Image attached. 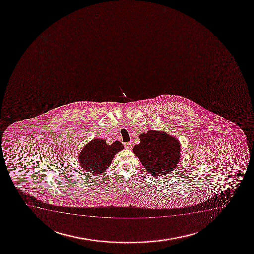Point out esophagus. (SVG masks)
<instances>
[{
  "mask_svg": "<svg viewBox=\"0 0 254 254\" xmlns=\"http://www.w3.org/2000/svg\"><path fill=\"white\" fill-rule=\"evenodd\" d=\"M124 146H125L126 149H131L132 148V143H130V142H127V143H124Z\"/></svg>",
  "mask_w": 254,
  "mask_h": 254,
  "instance_id": "obj_1",
  "label": "esophagus"
}]
</instances>
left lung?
Returning a JSON list of instances; mask_svg holds the SVG:
<instances>
[{"label": "left lung", "mask_w": 254, "mask_h": 254, "mask_svg": "<svg viewBox=\"0 0 254 254\" xmlns=\"http://www.w3.org/2000/svg\"><path fill=\"white\" fill-rule=\"evenodd\" d=\"M140 143L133 147V152L151 176L172 173L180 158V144L175 137L164 131L149 130L139 135Z\"/></svg>", "instance_id": "obj_1"}]
</instances>
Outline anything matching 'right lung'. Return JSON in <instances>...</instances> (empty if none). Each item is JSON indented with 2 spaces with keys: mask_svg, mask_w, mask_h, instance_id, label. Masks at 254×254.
<instances>
[{
  "mask_svg": "<svg viewBox=\"0 0 254 254\" xmlns=\"http://www.w3.org/2000/svg\"><path fill=\"white\" fill-rule=\"evenodd\" d=\"M124 149L120 141L107 144L104 139L96 138L87 143L79 155V161L84 170L93 174L104 173L111 165L114 156Z\"/></svg>",
  "mask_w": 254,
  "mask_h": 254,
  "instance_id": "1",
  "label": "right lung"
}]
</instances>
